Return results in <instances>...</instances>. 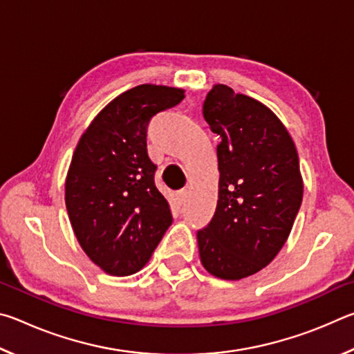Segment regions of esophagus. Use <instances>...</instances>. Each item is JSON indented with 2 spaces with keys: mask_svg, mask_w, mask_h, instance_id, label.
Segmentation results:
<instances>
[{
  "mask_svg": "<svg viewBox=\"0 0 354 354\" xmlns=\"http://www.w3.org/2000/svg\"><path fill=\"white\" fill-rule=\"evenodd\" d=\"M187 196H189L187 189H181V190L176 192V200H178L179 205H184L185 200H187Z\"/></svg>",
  "mask_w": 354,
  "mask_h": 354,
  "instance_id": "obj_1",
  "label": "esophagus"
}]
</instances>
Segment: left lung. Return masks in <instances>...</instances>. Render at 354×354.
Wrapping results in <instances>:
<instances>
[{
  "instance_id": "8db88e82",
  "label": "left lung",
  "mask_w": 354,
  "mask_h": 354,
  "mask_svg": "<svg viewBox=\"0 0 354 354\" xmlns=\"http://www.w3.org/2000/svg\"><path fill=\"white\" fill-rule=\"evenodd\" d=\"M203 115L220 136L218 200L196 232L200 259L220 279L262 270L283 248L303 200L298 153L290 134L259 101L215 84Z\"/></svg>"
}]
</instances>
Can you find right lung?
<instances>
[{"mask_svg":"<svg viewBox=\"0 0 354 354\" xmlns=\"http://www.w3.org/2000/svg\"><path fill=\"white\" fill-rule=\"evenodd\" d=\"M184 91L142 84L112 100L81 136L65 181L71 227L91 261L113 277L139 272L171 225L147 151L151 117Z\"/></svg>","mask_w":354,"mask_h":354,"instance_id":"add662e5","label":"right lung"}]
</instances>
